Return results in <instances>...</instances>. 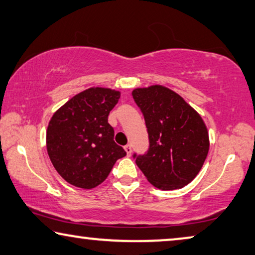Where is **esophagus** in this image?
Segmentation results:
<instances>
[{
    "label": "esophagus",
    "mask_w": 255,
    "mask_h": 255,
    "mask_svg": "<svg viewBox=\"0 0 255 255\" xmlns=\"http://www.w3.org/2000/svg\"><path fill=\"white\" fill-rule=\"evenodd\" d=\"M125 151L127 152V155L131 154V145H130V144H127V145L125 146Z\"/></svg>",
    "instance_id": "esophagus-1"
}]
</instances>
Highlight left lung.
<instances>
[{
  "label": "left lung",
  "mask_w": 255,
  "mask_h": 255,
  "mask_svg": "<svg viewBox=\"0 0 255 255\" xmlns=\"http://www.w3.org/2000/svg\"><path fill=\"white\" fill-rule=\"evenodd\" d=\"M131 95L149 134L145 153L132 154L136 165L155 188L185 187L199 173L210 149L203 119L180 95L166 87L137 88Z\"/></svg>",
  "instance_id": "1"
}]
</instances>
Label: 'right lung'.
<instances>
[{
	"label": "right lung",
	"mask_w": 255,
	"mask_h": 255,
	"mask_svg": "<svg viewBox=\"0 0 255 255\" xmlns=\"http://www.w3.org/2000/svg\"><path fill=\"white\" fill-rule=\"evenodd\" d=\"M119 91L89 88L64 104L49 123L47 150L55 169L68 183L93 189L109 176L126 151L115 142L108 123Z\"/></svg>",
	"instance_id": "obj_1"
}]
</instances>
